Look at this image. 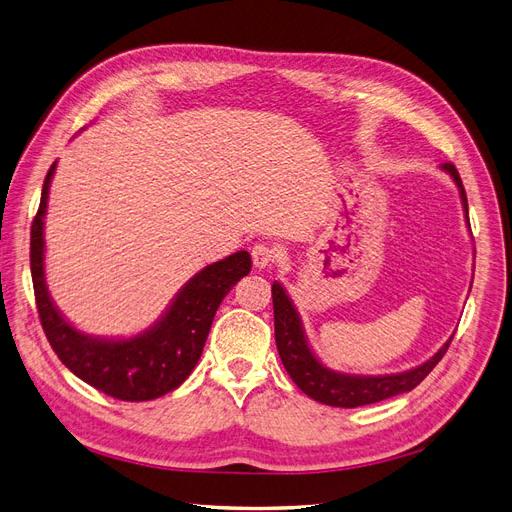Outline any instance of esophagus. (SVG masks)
Returning a JSON list of instances; mask_svg holds the SVG:
<instances>
[{
	"mask_svg": "<svg viewBox=\"0 0 512 512\" xmlns=\"http://www.w3.org/2000/svg\"><path fill=\"white\" fill-rule=\"evenodd\" d=\"M251 257H253V266L257 270H263V268H270L274 266V263L278 261V249L272 244H255L253 251H251Z\"/></svg>",
	"mask_w": 512,
	"mask_h": 512,
	"instance_id": "34e87169",
	"label": "esophagus"
}]
</instances>
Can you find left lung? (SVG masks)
<instances>
[{
  "label": "left lung",
  "mask_w": 512,
  "mask_h": 512,
  "mask_svg": "<svg viewBox=\"0 0 512 512\" xmlns=\"http://www.w3.org/2000/svg\"><path fill=\"white\" fill-rule=\"evenodd\" d=\"M443 170L451 175L456 181L464 211L468 215V200L462 179L458 175V168L445 162ZM272 301H274V335H276V348L280 354V361L285 365L291 380L297 384L301 392H306L310 399L331 405V407H361L371 405L377 401L390 399V396L403 394L418 386L424 377L437 367V363L445 356L451 337L445 342V346L434 354L430 361L424 365L409 369L405 373H394V375H346V373H335L327 369L318 358L312 354L304 327H301V320L297 310L293 308L289 295L285 293L278 282L272 285Z\"/></svg>",
  "instance_id": "8db88e82"
}]
</instances>
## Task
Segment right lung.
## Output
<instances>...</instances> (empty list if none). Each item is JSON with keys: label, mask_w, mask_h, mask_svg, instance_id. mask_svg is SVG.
<instances>
[{"label": "right lung", "mask_w": 512, "mask_h": 512, "mask_svg": "<svg viewBox=\"0 0 512 512\" xmlns=\"http://www.w3.org/2000/svg\"><path fill=\"white\" fill-rule=\"evenodd\" d=\"M50 166L42 200L31 223V278L42 329L61 363L120 401H151L179 388L200 361L215 312L236 282L251 272V255L238 251L206 266L179 291L158 323L130 339H99L73 329L54 308L44 278V215Z\"/></svg>", "instance_id": "right-lung-1"}]
</instances>
